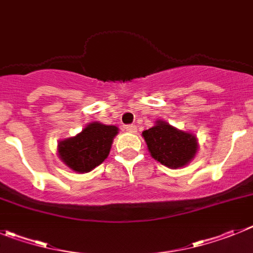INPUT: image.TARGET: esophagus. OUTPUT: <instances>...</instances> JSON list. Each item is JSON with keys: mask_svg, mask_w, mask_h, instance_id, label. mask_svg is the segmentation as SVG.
Listing matches in <instances>:
<instances>
[{"mask_svg": "<svg viewBox=\"0 0 253 253\" xmlns=\"http://www.w3.org/2000/svg\"><path fill=\"white\" fill-rule=\"evenodd\" d=\"M125 129H126L127 132L135 133V132H136V126H135V125H127V126L125 127Z\"/></svg>", "mask_w": 253, "mask_h": 253, "instance_id": "obj_1", "label": "esophagus"}]
</instances>
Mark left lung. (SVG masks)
I'll list each match as a JSON object with an SVG mask.
<instances>
[{
	"label": "left lung",
	"instance_id": "8db88e82",
	"mask_svg": "<svg viewBox=\"0 0 253 253\" xmlns=\"http://www.w3.org/2000/svg\"><path fill=\"white\" fill-rule=\"evenodd\" d=\"M142 136L152 158L171 169L186 165L198 150L194 135L179 131L164 121L143 131Z\"/></svg>",
	"mask_w": 253,
	"mask_h": 253
}]
</instances>
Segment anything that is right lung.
<instances>
[{
    "label": "right lung",
    "mask_w": 253,
    "mask_h": 253,
    "mask_svg": "<svg viewBox=\"0 0 253 253\" xmlns=\"http://www.w3.org/2000/svg\"><path fill=\"white\" fill-rule=\"evenodd\" d=\"M117 132L116 126L93 122L76 137L61 141L58 147L59 156L74 171H90L108 156Z\"/></svg>",
    "instance_id": "1"
}]
</instances>
